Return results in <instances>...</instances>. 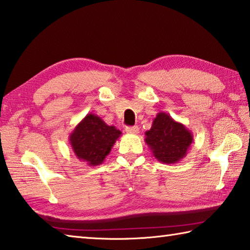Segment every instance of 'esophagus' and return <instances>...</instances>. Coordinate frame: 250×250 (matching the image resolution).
Returning <instances> with one entry per match:
<instances>
[{
	"mask_svg": "<svg viewBox=\"0 0 250 250\" xmlns=\"http://www.w3.org/2000/svg\"><path fill=\"white\" fill-rule=\"evenodd\" d=\"M126 133H131V134H137L139 133V126L133 125V126H126L125 128Z\"/></svg>",
	"mask_w": 250,
	"mask_h": 250,
	"instance_id": "esophagus-1",
	"label": "esophagus"
}]
</instances>
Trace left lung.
I'll use <instances>...</instances> for the list:
<instances>
[{"instance_id":"left-lung-1","label":"left lung","mask_w":250,"mask_h":250,"mask_svg":"<svg viewBox=\"0 0 250 250\" xmlns=\"http://www.w3.org/2000/svg\"><path fill=\"white\" fill-rule=\"evenodd\" d=\"M144 141L157 161L176 164L187 155L193 135L185 125L161 111L154 118L151 129L145 132Z\"/></svg>"}]
</instances>
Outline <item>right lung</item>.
I'll return each instance as SVG.
<instances>
[{"mask_svg": "<svg viewBox=\"0 0 250 250\" xmlns=\"http://www.w3.org/2000/svg\"><path fill=\"white\" fill-rule=\"evenodd\" d=\"M120 135L121 131L116 126L108 125L101 117L88 113L70 133L69 142L81 162L97 166L103 164Z\"/></svg>", "mask_w": 250, "mask_h": 250, "instance_id": "add662e5", "label": "right lung"}]
</instances>
